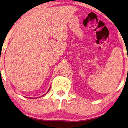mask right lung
I'll return each instance as SVG.
<instances>
[{"instance_id":"right-lung-1","label":"right lung","mask_w":128,"mask_h":128,"mask_svg":"<svg viewBox=\"0 0 128 128\" xmlns=\"http://www.w3.org/2000/svg\"><path fill=\"white\" fill-rule=\"evenodd\" d=\"M50 88H51V87H50ZM50 88H49V90H48V92H46V94H47V93L48 92V91L50 90ZM45 94H44V95H45ZM43 95H42V96H43ZM41 96H39V97H41ZM33 98H32V99H33Z\"/></svg>"}]
</instances>
